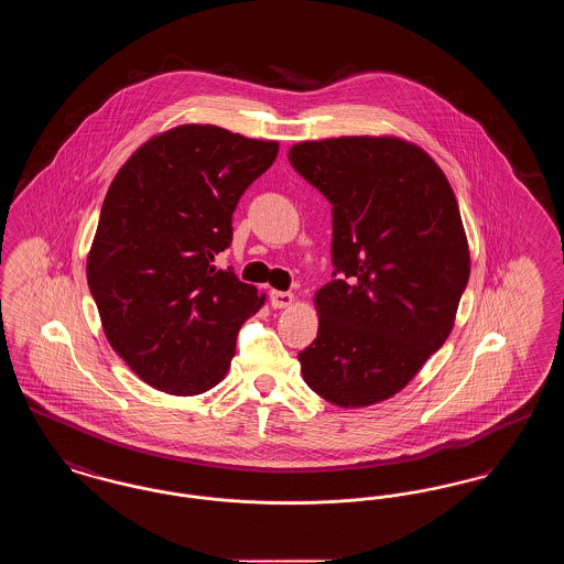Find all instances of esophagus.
<instances>
[{"instance_id": "1", "label": "esophagus", "mask_w": 564, "mask_h": 564, "mask_svg": "<svg viewBox=\"0 0 564 564\" xmlns=\"http://www.w3.org/2000/svg\"><path fill=\"white\" fill-rule=\"evenodd\" d=\"M270 304L272 308H288L294 304V294L292 292H276V290H270Z\"/></svg>"}]
</instances>
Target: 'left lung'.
Instances as JSON below:
<instances>
[{
	"label": "left lung",
	"instance_id": "obj_1",
	"mask_svg": "<svg viewBox=\"0 0 564 564\" xmlns=\"http://www.w3.org/2000/svg\"><path fill=\"white\" fill-rule=\"evenodd\" d=\"M290 162L332 203L334 228L319 332L297 355L304 382L343 408L389 400L446 343L469 281L455 192L398 137L302 141Z\"/></svg>",
	"mask_w": 564,
	"mask_h": 564
}]
</instances>
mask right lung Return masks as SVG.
Wrapping results in <instances>:
<instances>
[{
	"instance_id": "obj_1",
	"label": "right lung",
	"mask_w": 564,
	"mask_h": 564,
	"mask_svg": "<svg viewBox=\"0 0 564 564\" xmlns=\"http://www.w3.org/2000/svg\"><path fill=\"white\" fill-rule=\"evenodd\" d=\"M279 154L276 141L184 124L143 143L101 207L86 279L111 349L150 387L198 395L230 368L264 295L217 269L232 214Z\"/></svg>"
}]
</instances>
